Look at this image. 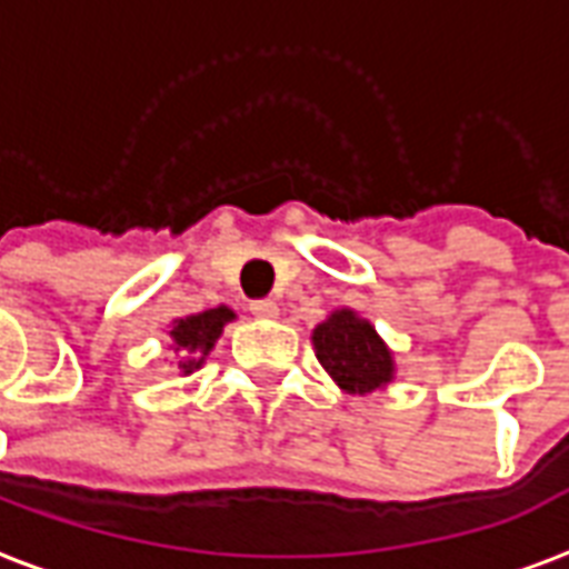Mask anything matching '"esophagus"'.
I'll list each match as a JSON object with an SVG mask.
<instances>
[{"mask_svg": "<svg viewBox=\"0 0 569 569\" xmlns=\"http://www.w3.org/2000/svg\"><path fill=\"white\" fill-rule=\"evenodd\" d=\"M250 313H253L256 319H277V316H280V307H277L274 301H253L250 303Z\"/></svg>", "mask_w": 569, "mask_h": 569, "instance_id": "esophagus-1", "label": "esophagus"}]
</instances>
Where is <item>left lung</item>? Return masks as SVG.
Masks as SVG:
<instances>
[{"instance_id": "8db88e82", "label": "left lung", "mask_w": 569, "mask_h": 569, "mask_svg": "<svg viewBox=\"0 0 569 569\" xmlns=\"http://www.w3.org/2000/svg\"><path fill=\"white\" fill-rule=\"evenodd\" d=\"M313 349L342 393H376L397 379V361L376 325L352 307H337L313 328Z\"/></svg>"}]
</instances>
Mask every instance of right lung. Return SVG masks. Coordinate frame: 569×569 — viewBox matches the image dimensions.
Wrapping results in <instances>:
<instances>
[{
	"label": "right lung",
	"instance_id": "1",
	"mask_svg": "<svg viewBox=\"0 0 569 569\" xmlns=\"http://www.w3.org/2000/svg\"><path fill=\"white\" fill-rule=\"evenodd\" d=\"M229 322H236V310L220 303V307H211V310H202V313L181 316V319H172L167 328L169 340H172V363L181 376H190L197 372L206 358L214 349V342L220 340V333Z\"/></svg>",
	"mask_w": 569,
	"mask_h": 569
}]
</instances>
